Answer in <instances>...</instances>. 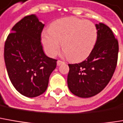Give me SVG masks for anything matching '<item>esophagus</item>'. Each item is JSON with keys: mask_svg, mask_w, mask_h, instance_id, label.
Here are the masks:
<instances>
[{"mask_svg": "<svg viewBox=\"0 0 123 123\" xmlns=\"http://www.w3.org/2000/svg\"><path fill=\"white\" fill-rule=\"evenodd\" d=\"M62 63H64V62L62 61H60V60H58V61H57V65H61V64H62Z\"/></svg>", "mask_w": 123, "mask_h": 123, "instance_id": "1", "label": "esophagus"}]
</instances>
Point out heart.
<instances>
[{"instance_id": "b5f03b06", "label": "heart", "mask_w": 123, "mask_h": 123, "mask_svg": "<svg viewBox=\"0 0 123 123\" xmlns=\"http://www.w3.org/2000/svg\"><path fill=\"white\" fill-rule=\"evenodd\" d=\"M97 39V29L94 23L76 17L62 18L53 22L50 29L41 33V43L46 53L55 55L62 48L68 60L80 62L92 53Z\"/></svg>"}]
</instances>
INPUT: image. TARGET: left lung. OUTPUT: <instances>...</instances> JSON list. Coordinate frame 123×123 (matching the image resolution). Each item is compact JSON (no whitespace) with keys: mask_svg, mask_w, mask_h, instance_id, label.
Wrapping results in <instances>:
<instances>
[{"mask_svg":"<svg viewBox=\"0 0 123 123\" xmlns=\"http://www.w3.org/2000/svg\"><path fill=\"white\" fill-rule=\"evenodd\" d=\"M96 27L97 39L90 55L82 62L68 64V88L73 94L82 98L101 92L111 80L117 65V39L106 25L99 23Z\"/></svg>","mask_w":123,"mask_h":123,"instance_id":"obj_1","label":"left lung"}]
</instances>
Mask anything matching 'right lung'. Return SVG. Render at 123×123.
I'll use <instances>...</instances> for the list:
<instances>
[{"instance_id": "add662e5", "label": "right lung", "mask_w": 123, "mask_h": 123, "mask_svg": "<svg viewBox=\"0 0 123 123\" xmlns=\"http://www.w3.org/2000/svg\"><path fill=\"white\" fill-rule=\"evenodd\" d=\"M44 25L34 15L25 16L12 29L5 43L4 59L9 78L18 92L36 97L46 90L57 60L43 50L41 35Z\"/></svg>"}]
</instances>
